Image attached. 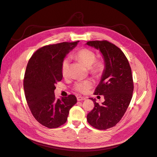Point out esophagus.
Listing matches in <instances>:
<instances>
[{"label": "esophagus", "mask_w": 157, "mask_h": 157, "mask_svg": "<svg viewBox=\"0 0 157 157\" xmlns=\"http://www.w3.org/2000/svg\"><path fill=\"white\" fill-rule=\"evenodd\" d=\"M77 99H78V101H83V100L86 99V98L82 97V96H78V97H77Z\"/></svg>", "instance_id": "34e87169"}]
</instances>
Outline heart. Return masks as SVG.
<instances>
[{
	"mask_svg": "<svg viewBox=\"0 0 157 157\" xmlns=\"http://www.w3.org/2000/svg\"><path fill=\"white\" fill-rule=\"evenodd\" d=\"M75 57L88 67L89 72L94 76H99L105 70V63L101 59L96 58L95 52L88 48H82L75 54ZM70 61L68 58H64L61 64V71L63 77L69 75ZM94 86L91 79L78 80L74 84V89L81 94H87Z\"/></svg>",
	"mask_w": 157,
	"mask_h": 157,
	"instance_id": "1",
	"label": "heart"
}]
</instances>
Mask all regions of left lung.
<instances>
[{
	"instance_id": "obj_1",
	"label": "left lung",
	"mask_w": 157,
	"mask_h": 157,
	"mask_svg": "<svg viewBox=\"0 0 157 157\" xmlns=\"http://www.w3.org/2000/svg\"><path fill=\"white\" fill-rule=\"evenodd\" d=\"M88 46L99 49L105 63L101 82L95 95H103L105 101L94 103L87 115L90 125L99 130L113 127L120 121L129 105L134 89L131 68L122 50L107 40L87 42Z\"/></svg>"
}]
</instances>
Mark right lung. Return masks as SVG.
I'll list each match as a JSON object with an SVG mask.
<instances>
[{"label": "right lung", "mask_w": 157, "mask_h": 157, "mask_svg": "<svg viewBox=\"0 0 157 157\" xmlns=\"http://www.w3.org/2000/svg\"><path fill=\"white\" fill-rule=\"evenodd\" d=\"M78 42L44 46L28 62L23 84L26 101L36 120L48 128H58L66 123L70 109L77 103L74 95L56 99L54 90L55 84L63 77V59Z\"/></svg>", "instance_id": "right-lung-1"}]
</instances>
